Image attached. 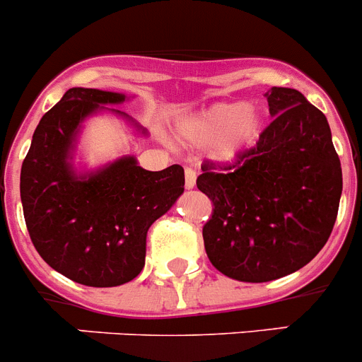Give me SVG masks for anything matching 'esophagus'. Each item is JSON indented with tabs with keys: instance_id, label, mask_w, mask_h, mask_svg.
Listing matches in <instances>:
<instances>
[{
	"instance_id": "1",
	"label": "esophagus",
	"mask_w": 362,
	"mask_h": 362,
	"mask_svg": "<svg viewBox=\"0 0 362 362\" xmlns=\"http://www.w3.org/2000/svg\"><path fill=\"white\" fill-rule=\"evenodd\" d=\"M196 185V171L187 168L185 170V189H194Z\"/></svg>"
}]
</instances>
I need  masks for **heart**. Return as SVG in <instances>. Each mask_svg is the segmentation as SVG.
Segmentation results:
<instances>
[{
    "label": "heart",
    "mask_w": 362,
    "mask_h": 362,
    "mask_svg": "<svg viewBox=\"0 0 362 362\" xmlns=\"http://www.w3.org/2000/svg\"><path fill=\"white\" fill-rule=\"evenodd\" d=\"M265 125V115L247 103H216L178 120L177 138L187 146L212 143L217 163L235 164L258 145Z\"/></svg>",
    "instance_id": "obj_1"
}]
</instances>
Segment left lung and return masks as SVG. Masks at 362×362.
<instances>
[{
  "instance_id": "8db88e82",
  "label": "left lung",
  "mask_w": 362,
  "mask_h": 362,
  "mask_svg": "<svg viewBox=\"0 0 362 362\" xmlns=\"http://www.w3.org/2000/svg\"><path fill=\"white\" fill-rule=\"evenodd\" d=\"M274 122L240 160L202 164L214 203L203 226L209 259L228 278L265 283L303 269L331 235L343 191L329 122L292 88L265 93Z\"/></svg>"
}]
</instances>
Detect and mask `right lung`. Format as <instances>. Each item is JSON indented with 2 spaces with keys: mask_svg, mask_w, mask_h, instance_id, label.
I'll return each mask as SVG.
<instances>
[{
  "mask_svg": "<svg viewBox=\"0 0 362 362\" xmlns=\"http://www.w3.org/2000/svg\"><path fill=\"white\" fill-rule=\"evenodd\" d=\"M132 97L70 88L38 122L21 168V202L31 242L56 272L97 288L129 283L141 272L148 228L184 194V168L148 171L134 156L90 168L79 153L84 124L97 115L148 131L115 107Z\"/></svg>",
  "mask_w": 362,
  "mask_h": 362,
  "instance_id": "obj_1",
  "label": "right lung"
}]
</instances>
